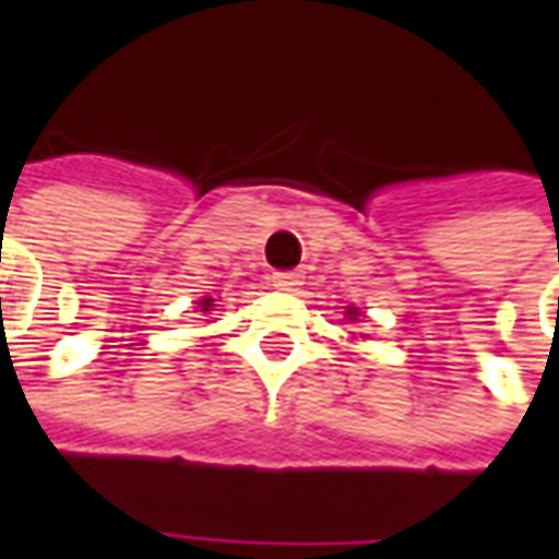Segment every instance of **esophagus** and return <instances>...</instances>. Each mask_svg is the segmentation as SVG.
Here are the masks:
<instances>
[{
	"mask_svg": "<svg viewBox=\"0 0 559 559\" xmlns=\"http://www.w3.org/2000/svg\"><path fill=\"white\" fill-rule=\"evenodd\" d=\"M299 284H302V272H275L272 275V287L275 290H299Z\"/></svg>",
	"mask_w": 559,
	"mask_h": 559,
	"instance_id": "1",
	"label": "esophagus"
}]
</instances>
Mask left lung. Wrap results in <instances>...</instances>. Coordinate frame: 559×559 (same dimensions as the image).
Wrapping results in <instances>:
<instances>
[{"instance_id": "obj_1", "label": "left lung", "mask_w": 559, "mask_h": 559, "mask_svg": "<svg viewBox=\"0 0 559 559\" xmlns=\"http://www.w3.org/2000/svg\"><path fill=\"white\" fill-rule=\"evenodd\" d=\"M347 314H350V320H356V314H359V311H356V308H347Z\"/></svg>"}]
</instances>
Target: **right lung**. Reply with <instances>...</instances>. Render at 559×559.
Instances as JSON below:
<instances>
[{
  "instance_id": "1",
  "label": "right lung",
  "mask_w": 559,
  "mask_h": 559,
  "mask_svg": "<svg viewBox=\"0 0 559 559\" xmlns=\"http://www.w3.org/2000/svg\"><path fill=\"white\" fill-rule=\"evenodd\" d=\"M200 311H203V314H206V311H212V299H200Z\"/></svg>"
}]
</instances>
